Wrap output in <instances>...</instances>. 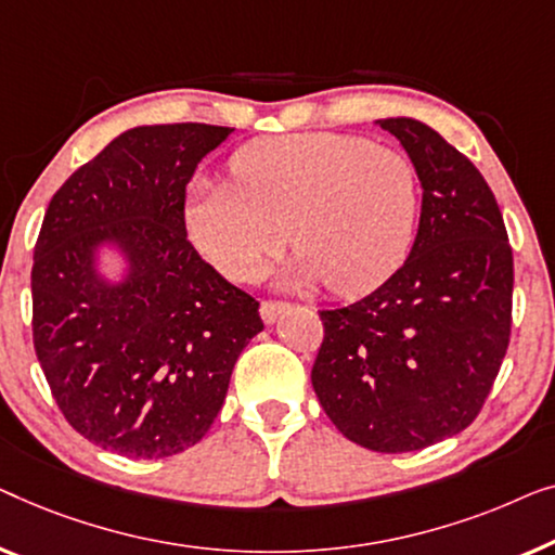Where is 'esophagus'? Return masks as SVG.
<instances>
[{"label":"esophagus","mask_w":555,"mask_h":555,"mask_svg":"<svg viewBox=\"0 0 555 555\" xmlns=\"http://www.w3.org/2000/svg\"><path fill=\"white\" fill-rule=\"evenodd\" d=\"M286 307H288L286 301H261V307H259L261 319H263V322H267V324H274L281 311H284Z\"/></svg>","instance_id":"1"}]
</instances>
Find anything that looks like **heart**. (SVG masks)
<instances>
[{
    "mask_svg": "<svg viewBox=\"0 0 555 555\" xmlns=\"http://www.w3.org/2000/svg\"><path fill=\"white\" fill-rule=\"evenodd\" d=\"M233 181H201L185 203L198 251L233 281H254L296 248L292 276L339 296L372 292L410 251L417 170L395 147L357 135L263 138L233 155Z\"/></svg>",
    "mask_w": 555,
    "mask_h": 555,
    "instance_id": "heart-1",
    "label": "heart"
}]
</instances>
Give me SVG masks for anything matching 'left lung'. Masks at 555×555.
<instances>
[{"instance_id": "left-lung-1", "label": "left lung", "mask_w": 555, "mask_h": 555, "mask_svg": "<svg viewBox=\"0 0 555 555\" xmlns=\"http://www.w3.org/2000/svg\"><path fill=\"white\" fill-rule=\"evenodd\" d=\"M423 183L408 261L370 296L319 311L311 385L337 430L374 452L423 450L478 417L513 322V248L480 170L412 118L379 120Z\"/></svg>"}]
</instances>
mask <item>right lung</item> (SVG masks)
Masks as SVG:
<instances>
[{
    "instance_id": "1",
    "label": "right lung",
    "mask_w": 555,
    "mask_h": 555,
    "mask_svg": "<svg viewBox=\"0 0 555 555\" xmlns=\"http://www.w3.org/2000/svg\"><path fill=\"white\" fill-rule=\"evenodd\" d=\"M231 135L203 122L125 130L47 206L33 263V339L54 402L98 448L158 460L203 440L233 364L263 330L259 301L185 236V185ZM118 245L129 279L96 274Z\"/></svg>"
}]
</instances>
